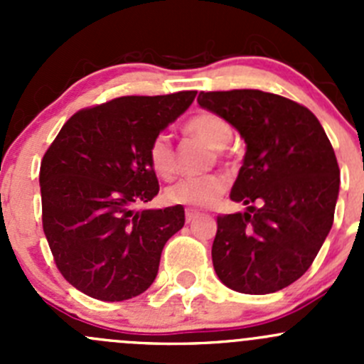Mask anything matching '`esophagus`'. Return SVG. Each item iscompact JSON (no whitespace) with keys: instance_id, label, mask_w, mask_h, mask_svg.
I'll use <instances>...</instances> for the list:
<instances>
[{"instance_id":"esophagus-1","label":"esophagus","mask_w":364,"mask_h":364,"mask_svg":"<svg viewBox=\"0 0 364 364\" xmlns=\"http://www.w3.org/2000/svg\"><path fill=\"white\" fill-rule=\"evenodd\" d=\"M197 215H199V211H197V209H190V208H188V209H186V211H185V218H186V222L190 223V222H192L193 218H196Z\"/></svg>"}]
</instances>
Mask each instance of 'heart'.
Masks as SVG:
<instances>
[{
    "label": "heart",
    "instance_id": "1",
    "mask_svg": "<svg viewBox=\"0 0 364 364\" xmlns=\"http://www.w3.org/2000/svg\"><path fill=\"white\" fill-rule=\"evenodd\" d=\"M185 132L193 139H199L208 148L215 149V159L223 160V148L232 137L229 121L220 114L200 111L193 114L185 123ZM149 167L164 179H172L178 172V156L168 135L160 134L148 148ZM227 190V179L222 174L200 176V178H183L174 185L167 186L164 197L167 203L188 205V208H205L215 204Z\"/></svg>",
    "mask_w": 364,
    "mask_h": 364
}]
</instances>
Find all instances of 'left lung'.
<instances>
[{"label": "left lung", "mask_w": 364, "mask_h": 364, "mask_svg": "<svg viewBox=\"0 0 364 364\" xmlns=\"http://www.w3.org/2000/svg\"><path fill=\"white\" fill-rule=\"evenodd\" d=\"M197 102L247 142L230 192L247 211L216 218V274L243 294L282 291L306 273L331 230L340 190L331 142L314 112L280 95L200 91Z\"/></svg>", "instance_id": "1"}]
</instances>
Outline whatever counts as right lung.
<instances>
[{
	"instance_id": "1",
	"label": "right lung",
	"mask_w": 364,
	"mask_h": 364,
	"mask_svg": "<svg viewBox=\"0 0 364 364\" xmlns=\"http://www.w3.org/2000/svg\"><path fill=\"white\" fill-rule=\"evenodd\" d=\"M197 91L121 97L75 112L40 165L42 223L54 262L77 291L124 301L155 282L183 205L137 209L159 193L148 148Z\"/></svg>"
}]
</instances>
